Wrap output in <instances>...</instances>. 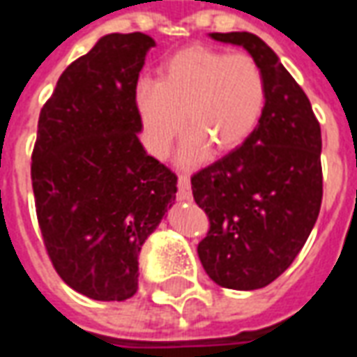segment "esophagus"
I'll return each instance as SVG.
<instances>
[{
  "instance_id": "34e87169",
  "label": "esophagus",
  "mask_w": 357,
  "mask_h": 357,
  "mask_svg": "<svg viewBox=\"0 0 357 357\" xmlns=\"http://www.w3.org/2000/svg\"><path fill=\"white\" fill-rule=\"evenodd\" d=\"M178 199L179 201H191L193 199V195H191V183H189L187 176H179L178 178Z\"/></svg>"
}]
</instances>
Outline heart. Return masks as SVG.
I'll list each match as a JSON object with an SVG mask.
<instances>
[{
  "mask_svg": "<svg viewBox=\"0 0 357 357\" xmlns=\"http://www.w3.org/2000/svg\"><path fill=\"white\" fill-rule=\"evenodd\" d=\"M133 104L144 144L160 158L187 121L191 129L181 143L179 160L191 164L211 146L228 153L251 137L265 112V75L255 57L243 52L187 46L164 61L156 81L137 83Z\"/></svg>",
  "mask_w": 357,
  "mask_h": 357,
  "instance_id": "1",
  "label": "heart"
}]
</instances>
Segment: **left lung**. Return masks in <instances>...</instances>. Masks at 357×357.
<instances>
[{
    "mask_svg": "<svg viewBox=\"0 0 357 357\" xmlns=\"http://www.w3.org/2000/svg\"><path fill=\"white\" fill-rule=\"evenodd\" d=\"M211 38L248 50L263 69L265 112L248 141L191 178L211 228L197 253L222 288L257 290L291 265L323 199L321 126L301 86L251 32Z\"/></svg>",
    "mask_w": 357,
    "mask_h": 357,
    "instance_id": "1",
    "label": "left lung"
}]
</instances>
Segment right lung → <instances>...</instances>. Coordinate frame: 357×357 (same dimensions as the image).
<instances>
[{"mask_svg": "<svg viewBox=\"0 0 357 357\" xmlns=\"http://www.w3.org/2000/svg\"><path fill=\"white\" fill-rule=\"evenodd\" d=\"M154 40L106 34L75 59L40 109L31 178L50 261L91 300L139 288V253L168 213L176 174L146 154L133 94Z\"/></svg>", "mask_w": 357, "mask_h": 357, "instance_id": "obj_1", "label": "right lung"}]
</instances>
